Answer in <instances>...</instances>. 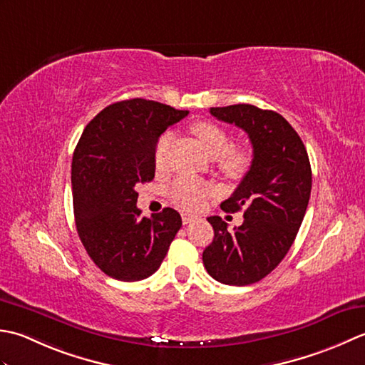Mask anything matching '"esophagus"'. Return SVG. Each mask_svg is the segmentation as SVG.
Returning a JSON list of instances; mask_svg holds the SVG:
<instances>
[{"instance_id":"1","label":"esophagus","mask_w":365,"mask_h":365,"mask_svg":"<svg viewBox=\"0 0 365 365\" xmlns=\"http://www.w3.org/2000/svg\"><path fill=\"white\" fill-rule=\"evenodd\" d=\"M181 217H182V224H184V225H187V224H190V222L198 219L197 215H192V214H182Z\"/></svg>"}]
</instances>
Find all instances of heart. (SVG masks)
Instances as JSON below:
<instances>
[{"mask_svg": "<svg viewBox=\"0 0 365 365\" xmlns=\"http://www.w3.org/2000/svg\"><path fill=\"white\" fill-rule=\"evenodd\" d=\"M192 132L202 141L205 150L212 158H217V167L230 178H241L247 172L252 162V153L247 146L232 145L228 132L211 121H198L192 125ZM172 146V135L165 133L154 148V167L158 172L167 168L168 151ZM217 187L210 182L190 180V178H178L170 185L168 195L172 202L187 211L202 210L207 198L217 195Z\"/></svg>", "mask_w": 365, "mask_h": 365, "instance_id": "heart-1", "label": "heart"}]
</instances>
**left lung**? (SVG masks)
Listing matches in <instances>:
<instances>
[{
    "label": "left lung",
    "mask_w": 365,
    "mask_h": 365,
    "mask_svg": "<svg viewBox=\"0 0 365 365\" xmlns=\"http://www.w3.org/2000/svg\"><path fill=\"white\" fill-rule=\"evenodd\" d=\"M210 111L219 121L242 129L254 148L249 172L220 203L225 212L244 210L242 225L228 232L219 215L207 217L214 240L203 252L212 279L244 287L276 269L292 247L310 198V162L297 132L276 111L249 103Z\"/></svg>",
    "instance_id": "obj_1"
}]
</instances>
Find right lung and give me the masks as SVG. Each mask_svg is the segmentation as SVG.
Masks as SVG:
<instances>
[{
  "label": "right lung",
  "instance_id": "1",
  "mask_svg": "<svg viewBox=\"0 0 365 365\" xmlns=\"http://www.w3.org/2000/svg\"><path fill=\"white\" fill-rule=\"evenodd\" d=\"M187 113L154 101H121L81 133L72 158L73 215L88 255L110 277H150L182 225L172 207L141 217L135 187L153 181L159 137Z\"/></svg>",
  "mask_w": 365,
  "mask_h": 365
}]
</instances>
